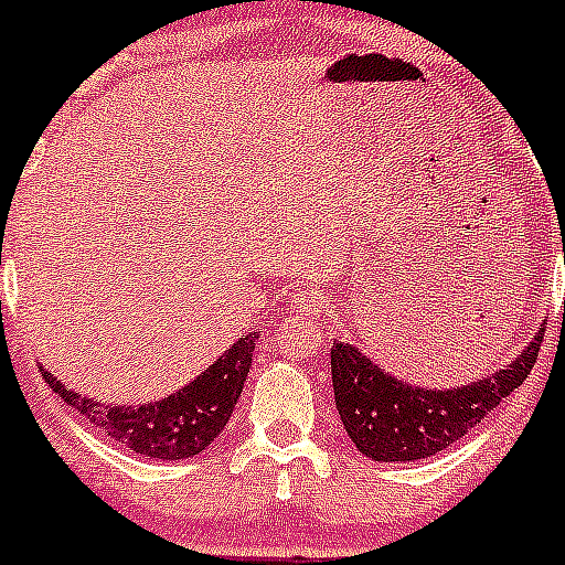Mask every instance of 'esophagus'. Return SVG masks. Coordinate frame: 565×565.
<instances>
[{
	"mask_svg": "<svg viewBox=\"0 0 565 565\" xmlns=\"http://www.w3.org/2000/svg\"><path fill=\"white\" fill-rule=\"evenodd\" d=\"M289 307L295 315H320L323 312V298L315 289H298L289 295Z\"/></svg>",
	"mask_w": 565,
	"mask_h": 565,
	"instance_id": "obj_1",
	"label": "esophagus"
}]
</instances>
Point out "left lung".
Here are the masks:
<instances>
[{
  "instance_id": "obj_1",
  "label": "left lung",
  "mask_w": 565,
  "mask_h": 565,
  "mask_svg": "<svg viewBox=\"0 0 565 565\" xmlns=\"http://www.w3.org/2000/svg\"><path fill=\"white\" fill-rule=\"evenodd\" d=\"M541 331L524 354L515 356L513 365L451 390H426L398 382L362 356L360 348L334 342L331 382L348 437L362 455L379 462L426 460L449 449L524 384L544 342Z\"/></svg>"
}]
</instances>
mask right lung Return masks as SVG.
I'll list each match as a JSON object with an SVG mask.
<instances>
[{"instance_id":"obj_1","label":"right lung","mask_w":565,"mask_h":565,"mask_svg":"<svg viewBox=\"0 0 565 565\" xmlns=\"http://www.w3.org/2000/svg\"><path fill=\"white\" fill-rule=\"evenodd\" d=\"M256 340V331L239 337L203 376L163 402L139 404V407H105L68 390L46 367H41V376L66 402V407L77 409L99 435L114 437L134 455L152 457V460H186L209 449L228 424L245 376L250 373Z\"/></svg>"}]
</instances>
